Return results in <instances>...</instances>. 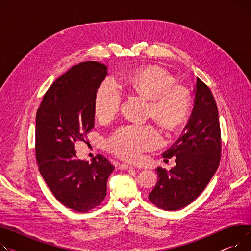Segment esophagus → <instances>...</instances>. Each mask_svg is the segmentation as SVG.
<instances>
[{
  "mask_svg": "<svg viewBox=\"0 0 251 251\" xmlns=\"http://www.w3.org/2000/svg\"><path fill=\"white\" fill-rule=\"evenodd\" d=\"M120 169L121 170H131V169H133V166H131V165H129V164H127V163H122L121 165H120Z\"/></svg>",
  "mask_w": 251,
  "mask_h": 251,
  "instance_id": "1",
  "label": "esophagus"
}]
</instances>
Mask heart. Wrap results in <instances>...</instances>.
<instances>
[{"instance_id":"1","label":"heart","mask_w":251,"mask_h":251,"mask_svg":"<svg viewBox=\"0 0 251 251\" xmlns=\"http://www.w3.org/2000/svg\"><path fill=\"white\" fill-rule=\"evenodd\" d=\"M120 87L149 102V115L165 130H175L186 120L190 110L189 92L174 86L173 77L156 66H145L120 75ZM118 82L107 77L95 95V113L100 120L109 121L118 113L123 94ZM157 130L150 125H124L107 140L108 148L122 158L135 161L143 151L159 144Z\"/></svg>"}]
</instances>
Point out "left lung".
<instances>
[{
  "label": "left lung",
  "mask_w": 251,
  "mask_h": 251,
  "mask_svg": "<svg viewBox=\"0 0 251 251\" xmlns=\"http://www.w3.org/2000/svg\"><path fill=\"white\" fill-rule=\"evenodd\" d=\"M194 107L177 140L162 153L175 156L176 165L166 172L157 168L158 180L149 193L151 203L176 211L191 204L203 192L220 162L221 134L218 109L210 89L197 77Z\"/></svg>",
  "instance_id": "obj_1"
}]
</instances>
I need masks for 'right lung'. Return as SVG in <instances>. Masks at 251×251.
Segmentation results:
<instances>
[{
    "label": "right lung",
    "mask_w": 251,
    "mask_h": 251,
    "mask_svg": "<svg viewBox=\"0 0 251 251\" xmlns=\"http://www.w3.org/2000/svg\"><path fill=\"white\" fill-rule=\"evenodd\" d=\"M107 75V66L97 61L74 65L48 89L36 114L39 172L58 201L77 212L103 201L115 169L102 154L92 162L76 159L74 147L95 126V95Z\"/></svg>",
    "instance_id": "add662e5"
}]
</instances>
